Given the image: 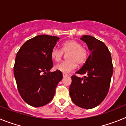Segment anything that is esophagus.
I'll use <instances>...</instances> for the list:
<instances>
[{
	"instance_id": "esophagus-1",
	"label": "esophagus",
	"mask_w": 126,
	"mask_h": 126,
	"mask_svg": "<svg viewBox=\"0 0 126 126\" xmlns=\"http://www.w3.org/2000/svg\"><path fill=\"white\" fill-rule=\"evenodd\" d=\"M63 77H67L68 75L66 74V73H63Z\"/></svg>"
}]
</instances>
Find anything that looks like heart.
<instances>
[{
	"label": "heart",
	"mask_w": 126,
	"mask_h": 126,
	"mask_svg": "<svg viewBox=\"0 0 126 126\" xmlns=\"http://www.w3.org/2000/svg\"><path fill=\"white\" fill-rule=\"evenodd\" d=\"M63 52L68 53L67 60L56 64L55 69L64 73H67L74 70L77 64L83 65L88 58L87 49L82 47V45L75 40L66 41L63 44L62 50L58 47H53L51 52V56L55 62H59L63 55Z\"/></svg>",
	"instance_id": "1"
}]
</instances>
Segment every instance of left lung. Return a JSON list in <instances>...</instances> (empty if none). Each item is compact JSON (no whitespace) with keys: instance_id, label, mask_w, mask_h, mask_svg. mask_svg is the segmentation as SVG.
I'll use <instances>...</instances> for the list:
<instances>
[{"instance_id":"8db88e82","label":"left lung","mask_w":126,"mask_h":126,"mask_svg":"<svg viewBox=\"0 0 126 126\" xmlns=\"http://www.w3.org/2000/svg\"><path fill=\"white\" fill-rule=\"evenodd\" d=\"M80 39L88 46L90 54L77 74L86 75L79 78L71 77L70 95L75 105L90 109L98 106L107 96L113 73L110 53L106 45L98 39L88 35Z\"/></svg>"}]
</instances>
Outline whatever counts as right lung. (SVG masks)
I'll use <instances>...</instances> for the list:
<instances>
[{"mask_svg":"<svg viewBox=\"0 0 126 126\" xmlns=\"http://www.w3.org/2000/svg\"><path fill=\"white\" fill-rule=\"evenodd\" d=\"M59 39L56 36H36L25 42L17 53L14 75L21 97L31 106L48 104L63 79L61 71H49L53 66L51 52Z\"/></svg>","mask_w":126,"mask_h":126,"instance_id":"right-lung-1","label":"right lung"}]
</instances>
